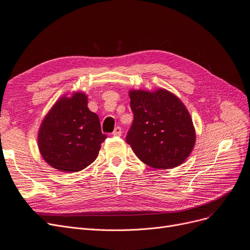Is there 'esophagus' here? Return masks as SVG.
Here are the masks:
<instances>
[{
    "instance_id": "1",
    "label": "esophagus",
    "mask_w": 250,
    "mask_h": 250,
    "mask_svg": "<svg viewBox=\"0 0 250 250\" xmlns=\"http://www.w3.org/2000/svg\"><path fill=\"white\" fill-rule=\"evenodd\" d=\"M113 135H114V136H121V135H122V128L120 127V126H117V127L115 128L114 132H113Z\"/></svg>"
}]
</instances>
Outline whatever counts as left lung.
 Listing matches in <instances>:
<instances>
[{"label": "left lung", "instance_id": "8db88e82", "mask_svg": "<svg viewBox=\"0 0 250 250\" xmlns=\"http://www.w3.org/2000/svg\"><path fill=\"white\" fill-rule=\"evenodd\" d=\"M133 121L126 135L135 155L154 168H173L191 153L192 120L181 100L167 90L130 91Z\"/></svg>", "mask_w": 250, "mask_h": 250}]
</instances>
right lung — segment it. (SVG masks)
I'll list each match as a JSON object with an SVG mask.
<instances>
[{
    "mask_svg": "<svg viewBox=\"0 0 250 250\" xmlns=\"http://www.w3.org/2000/svg\"><path fill=\"white\" fill-rule=\"evenodd\" d=\"M105 139L98 116L88 108L87 96L75 93L60 99L43 120L38 146L49 166L75 173L96 159Z\"/></svg>",
    "mask_w": 250,
    "mask_h": 250,
    "instance_id": "1",
    "label": "right lung"
}]
</instances>
